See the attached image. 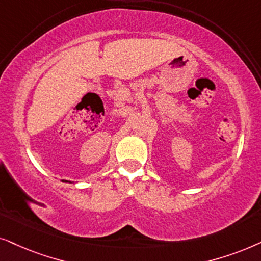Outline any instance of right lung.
Listing matches in <instances>:
<instances>
[{"instance_id":"obj_1","label":"right lung","mask_w":261,"mask_h":261,"mask_svg":"<svg viewBox=\"0 0 261 261\" xmlns=\"http://www.w3.org/2000/svg\"><path fill=\"white\" fill-rule=\"evenodd\" d=\"M62 181H63V182H70V181H68V180H62Z\"/></svg>"}]
</instances>
